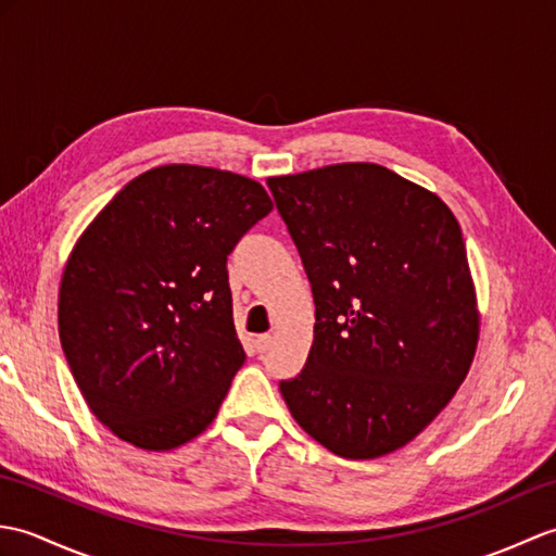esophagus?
Wrapping results in <instances>:
<instances>
[{
  "instance_id": "34e87169",
  "label": "esophagus",
  "mask_w": 556,
  "mask_h": 556,
  "mask_svg": "<svg viewBox=\"0 0 556 556\" xmlns=\"http://www.w3.org/2000/svg\"><path fill=\"white\" fill-rule=\"evenodd\" d=\"M271 341H275V339H271L269 334H260V337H255V349L263 353V351H267L271 346Z\"/></svg>"
}]
</instances>
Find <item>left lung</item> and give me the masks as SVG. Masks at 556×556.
<instances>
[{"label":"left lung","instance_id":"left-lung-1","mask_svg":"<svg viewBox=\"0 0 556 556\" xmlns=\"http://www.w3.org/2000/svg\"><path fill=\"white\" fill-rule=\"evenodd\" d=\"M267 186L315 299L308 361L279 392L332 454H392L452 401L476 356L478 301L454 212L372 162Z\"/></svg>","mask_w":556,"mask_h":556}]
</instances>
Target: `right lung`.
Masks as SVG:
<instances>
[{
  "label": "right lung",
  "mask_w": 556,
  "mask_h": 556,
  "mask_svg": "<svg viewBox=\"0 0 556 556\" xmlns=\"http://www.w3.org/2000/svg\"><path fill=\"white\" fill-rule=\"evenodd\" d=\"M271 200L241 174L164 164L80 233L59 287V339L96 418L146 452L215 420L245 353L227 255Z\"/></svg>",
  "instance_id": "add662e5"
}]
</instances>
